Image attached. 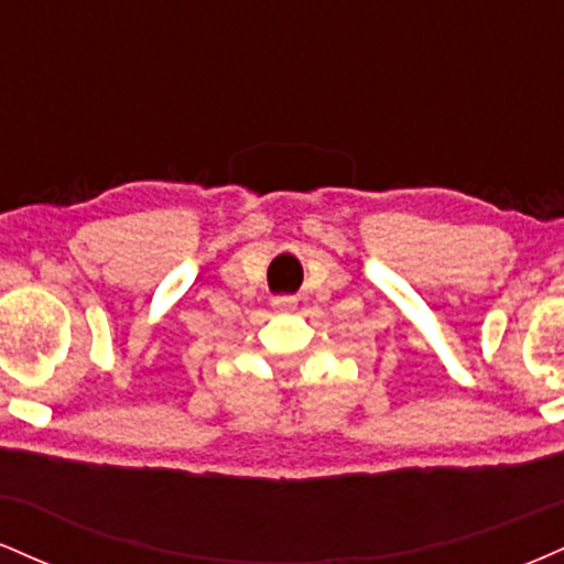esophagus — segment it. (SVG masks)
<instances>
[{
	"label": "esophagus",
	"mask_w": 564,
	"mask_h": 564,
	"mask_svg": "<svg viewBox=\"0 0 564 564\" xmlns=\"http://www.w3.org/2000/svg\"><path fill=\"white\" fill-rule=\"evenodd\" d=\"M273 307H275V310H294V307H296V296H291V294L275 296Z\"/></svg>",
	"instance_id": "obj_1"
}]
</instances>
